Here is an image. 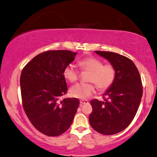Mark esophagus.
<instances>
[{"label":"esophagus","mask_w":157,"mask_h":157,"mask_svg":"<svg viewBox=\"0 0 157 157\" xmlns=\"http://www.w3.org/2000/svg\"><path fill=\"white\" fill-rule=\"evenodd\" d=\"M87 103H88V100H80L81 105H84V104H87Z\"/></svg>","instance_id":"1"}]
</instances>
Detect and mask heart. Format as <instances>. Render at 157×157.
Instances as JSON below:
<instances>
[{"instance_id": "b5f03b06", "label": "heart", "mask_w": 157, "mask_h": 157, "mask_svg": "<svg viewBox=\"0 0 157 157\" xmlns=\"http://www.w3.org/2000/svg\"><path fill=\"white\" fill-rule=\"evenodd\" d=\"M81 70L88 71V81L90 83H78L72 86L70 94L72 97L84 100L95 92V83L101 90H106L113 85L117 77V71L112 64H105L100 59L88 57L79 62ZM64 78L70 82H75L80 76V71L74 64H69L63 71Z\"/></svg>"}]
</instances>
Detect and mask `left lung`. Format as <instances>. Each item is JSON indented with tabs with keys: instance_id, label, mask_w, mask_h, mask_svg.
I'll use <instances>...</instances> for the list:
<instances>
[{
	"instance_id": "1",
	"label": "left lung",
	"mask_w": 157,
	"mask_h": 157,
	"mask_svg": "<svg viewBox=\"0 0 157 157\" xmlns=\"http://www.w3.org/2000/svg\"><path fill=\"white\" fill-rule=\"evenodd\" d=\"M95 52L115 67L117 77L104 94L105 101L97 99L90 101L93 112L89 116V122L95 131L110 136L124 131L133 120L143 96V84L131 59L113 52Z\"/></svg>"
}]
</instances>
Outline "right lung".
<instances>
[{
    "instance_id": "obj_1",
    "label": "right lung",
    "mask_w": 157,
    "mask_h": 157,
    "mask_svg": "<svg viewBox=\"0 0 157 157\" xmlns=\"http://www.w3.org/2000/svg\"><path fill=\"white\" fill-rule=\"evenodd\" d=\"M76 55L69 50H48L33 57L21 71L24 110L31 124L45 136H60L73 122L79 101L61 98L68 89L64 69Z\"/></svg>"
}]
</instances>
